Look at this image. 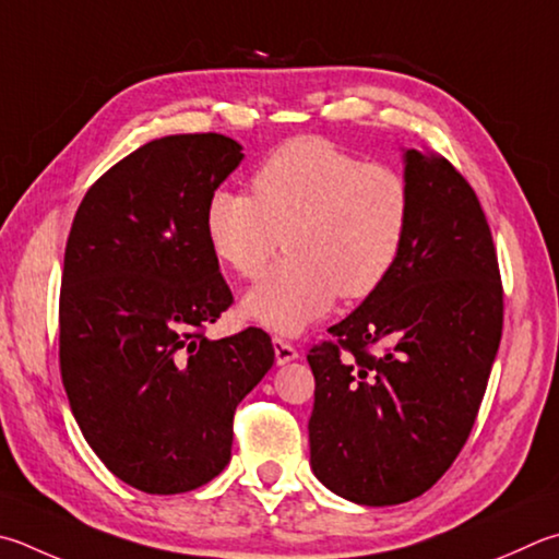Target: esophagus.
<instances>
[{"mask_svg": "<svg viewBox=\"0 0 559 559\" xmlns=\"http://www.w3.org/2000/svg\"><path fill=\"white\" fill-rule=\"evenodd\" d=\"M273 352H276V364H278V367H283V364L298 359V349L293 347L290 342L281 340V337L273 340Z\"/></svg>", "mask_w": 559, "mask_h": 559, "instance_id": "34e87169", "label": "esophagus"}]
</instances>
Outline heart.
I'll list each match as a JSON object with an SVG mask.
<instances>
[{"mask_svg":"<svg viewBox=\"0 0 559 559\" xmlns=\"http://www.w3.org/2000/svg\"><path fill=\"white\" fill-rule=\"evenodd\" d=\"M251 186L215 190L205 207L207 245L237 276L257 278L281 241L288 249L241 300L251 322L293 337L337 296L367 298L391 276L413 212L401 170L298 136L263 158Z\"/></svg>","mask_w":559,"mask_h":559,"instance_id":"b5f03b06","label":"heart"}]
</instances>
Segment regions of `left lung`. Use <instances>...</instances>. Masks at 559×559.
<instances>
[{"label": "left lung", "instance_id": "obj_1", "mask_svg": "<svg viewBox=\"0 0 559 559\" xmlns=\"http://www.w3.org/2000/svg\"><path fill=\"white\" fill-rule=\"evenodd\" d=\"M413 192L399 263L308 354L310 466L342 499L395 506L430 489L469 438L499 352L503 290L484 210L450 160L403 148ZM384 349L371 355L368 347ZM347 348L352 358H342Z\"/></svg>", "mask_w": 559, "mask_h": 559}]
</instances>
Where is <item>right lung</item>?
Listing matches in <instances>:
<instances>
[{
	"instance_id": "right-lung-1",
	"label": "right lung",
	"mask_w": 559,
	"mask_h": 559,
	"mask_svg": "<svg viewBox=\"0 0 559 559\" xmlns=\"http://www.w3.org/2000/svg\"><path fill=\"white\" fill-rule=\"evenodd\" d=\"M241 158L222 134L148 141L87 190L70 229L60 373L87 444L139 491L215 479L237 405L273 367L263 330L202 334L231 306L205 207Z\"/></svg>"
}]
</instances>
